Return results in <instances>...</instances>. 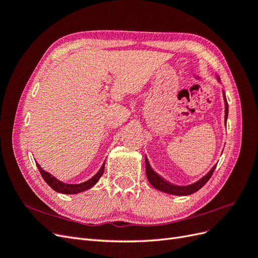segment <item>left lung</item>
I'll return each instance as SVG.
<instances>
[{"label":"left lung","mask_w":258,"mask_h":258,"mask_svg":"<svg viewBox=\"0 0 258 258\" xmlns=\"http://www.w3.org/2000/svg\"><path fill=\"white\" fill-rule=\"evenodd\" d=\"M216 79L218 82H220V77L217 76ZM223 97H224V103H225V123H226L227 122V117H228V103H227V100H226L224 91H223ZM215 168H216V165L213 166V168L196 183H192L190 185H186V186H177L165 181V179H163L160 175L156 173L155 171L151 168L150 162H148L145 156V169H146V176H147L148 182L151 183V185L154 187V188L166 194L175 195V196H187V195H191L194 192H196L197 190H199L201 187L209 181L210 177L212 176Z\"/></svg>","instance_id":"left-lung-1"}]
</instances>
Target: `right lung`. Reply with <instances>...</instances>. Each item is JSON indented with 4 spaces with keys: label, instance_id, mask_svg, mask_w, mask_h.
I'll list each match as a JSON object with an SVG mask.
<instances>
[{
    "label": "right lung",
    "instance_id": "1",
    "mask_svg": "<svg viewBox=\"0 0 258 258\" xmlns=\"http://www.w3.org/2000/svg\"><path fill=\"white\" fill-rule=\"evenodd\" d=\"M36 166H37L38 170H40V172H41V174L44 178V181L47 183L54 191H58L60 194H66V195H74V194H79V192L87 190V189L91 188L93 185L97 184V182L99 181V178L102 176V174L104 172L105 162H103L102 167L100 168V170L98 171L97 174H95V176H92L90 179H88V181H86V182L81 183V184H67V183L61 182L54 176H52L50 173L46 172V171L43 170L37 162H36Z\"/></svg>",
    "mask_w": 258,
    "mask_h": 258
}]
</instances>
